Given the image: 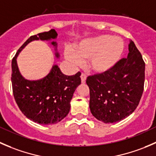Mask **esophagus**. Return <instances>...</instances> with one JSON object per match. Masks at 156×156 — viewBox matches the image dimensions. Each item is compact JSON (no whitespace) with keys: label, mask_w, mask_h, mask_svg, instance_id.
<instances>
[{"label":"esophagus","mask_w":156,"mask_h":156,"mask_svg":"<svg viewBox=\"0 0 156 156\" xmlns=\"http://www.w3.org/2000/svg\"><path fill=\"white\" fill-rule=\"evenodd\" d=\"M80 77H81L82 83H86V74H84V73H82L81 76H80Z\"/></svg>","instance_id":"1"}]
</instances>
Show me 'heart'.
Returning a JSON list of instances; mask_svg holds the SVG:
<instances>
[{"instance_id":"obj_1","label":"heart","mask_w":156,"mask_h":156,"mask_svg":"<svg viewBox=\"0 0 156 156\" xmlns=\"http://www.w3.org/2000/svg\"><path fill=\"white\" fill-rule=\"evenodd\" d=\"M124 51V41L119 37L100 35L84 39L75 50L67 48L65 57L71 64L80 66L89 60V68L95 73H104L113 68Z\"/></svg>"}]
</instances>
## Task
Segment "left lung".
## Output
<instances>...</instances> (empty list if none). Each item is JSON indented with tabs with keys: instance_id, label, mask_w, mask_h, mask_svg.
I'll list each match as a JSON object with an SVG mask.
<instances>
[{
	"instance_id": "left-lung-1",
	"label": "left lung",
	"mask_w": 156,
	"mask_h": 156,
	"mask_svg": "<svg viewBox=\"0 0 156 156\" xmlns=\"http://www.w3.org/2000/svg\"><path fill=\"white\" fill-rule=\"evenodd\" d=\"M127 58L109 71L89 76V108L97 120L105 124L124 120L135 111L143 95L145 63L132 40Z\"/></svg>"
}]
</instances>
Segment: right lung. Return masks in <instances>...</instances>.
Masks as SVG:
<instances>
[{
    "label": "right lung",
    "mask_w": 156,
    "mask_h": 156,
    "mask_svg": "<svg viewBox=\"0 0 156 156\" xmlns=\"http://www.w3.org/2000/svg\"><path fill=\"white\" fill-rule=\"evenodd\" d=\"M57 36L55 29L32 35L20 48L12 60L11 82L15 101L26 118L44 125L57 124L68 115L73 92L81 83V73L78 72L73 76H67L55 64L44 77L26 80L20 72L16 59L20 52L35 40L51 41L55 57L59 58L58 43L54 41Z\"/></svg>",
    "instance_id": "add662e5"
}]
</instances>
